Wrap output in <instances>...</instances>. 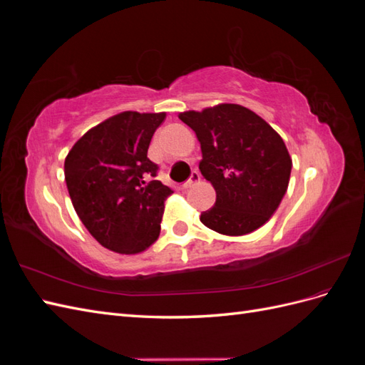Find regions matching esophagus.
<instances>
[{"instance_id":"esophagus-1","label":"esophagus","mask_w":365,"mask_h":365,"mask_svg":"<svg viewBox=\"0 0 365 365\" xmlns=\"http://www.w3.org/2000/svg\"><path fill=\"white\" fill-rule=\"evenodd\" d=\"M200 180H201L200 173H197V172H192L189 181H187V182L182 185V187H184V190H189V189H192V187H195L197 182H200Z\"/></svg>"}]
</instances>
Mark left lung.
I'll use <instances>...</instances> for the list:
<instances>
[{
  "label": "left lung",
  "instance_id": "left-lung-1",
  "mask_svg": "<svg viewBox=\"0 0 365 365\" xmlns=\"http://www.w3.org/2000/svg\"><path fill=\"white\" fill-rule=\"evenodd\" d=\"M201 143L200 170L216 190L215 207L201 222L225 236L259 230L288 190L292 160L284 141L251 109L220 103L201 113H181Z\"/></svg>",
  "mask_w": 365,
  "mask_h": 365
}]
</instances>
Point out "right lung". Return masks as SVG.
<instances>
[{"mask_svg":"<svg viewBox=\"0 0 365 365\" xmlns=\"http://www.w3.org/2000/svg\"><path fill=\"white\" fill-rule=\"evenodd\" d=\"M164 113L125 111L91 128L65 158V182L77 216L102 247L138 254L160 236L164 201L173 192L148 158Z\"/></svg>","mask_w":365,"mask_h":365,"instance_id":"obj_1","label":"right lung"}]
</instances>
